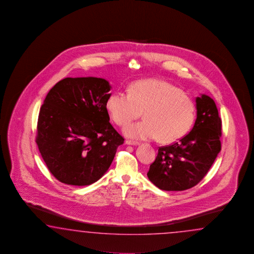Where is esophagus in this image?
<instances>
[{
	"instance_id": "obj_1",
	"label": "esophagus",
	"mask_w": 254,
	"mask_h": 254,
	"mask_svg": "<svg viewBox=\"0 0 254 254\" xmlns=\"http://www.w3.org/2000/svg\"><path fill=\"white\" fill-rule=\"evenodd\" d=\"M125 143L128 145H138V141H135V140H127L125 141Z\"/></svg>"
}]
</instances>
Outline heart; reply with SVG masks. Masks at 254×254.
<instances>
[{
    "instance_id": "b5f03b06",
    "label": "heart",
    "mask_w": 254,
    "mask_h": 254,
    "mask_svg": "<svg viewBox=\"0 0 254 254\" xmlns=\"http://www.w3.org/2000/svg\"><path fill=\"white\" fill-rule=\"evenodd\" d=\"M111 118L119 126L129 125L143 114L144 120L129 125L126 136L133 139L158 138L171 143L188 132L195 118L192 100L178 87L160 80H142L129 86L128 93L116 92L107 100Z\"/></svg>"
}]
</instances>
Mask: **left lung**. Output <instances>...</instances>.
<instances>
[{"instance_id": "left-lung-1", "label": "left lung", "mask_w": 254, "mask_h": 254, "mask_svg": "<svg viewBox=\"0 0 254 254\" xmlns=\"http://www.w3.org/2000/svg\"><path fill=\"white\" fill-rule=\"evenodd\" d=\"M197 118L189 133L179 141L159 147L147 176L163 190H184L200 183L221 149V119L214 101L196 98Z\"/></svg>"}]
</instances>
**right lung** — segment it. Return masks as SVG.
Masks as SVG:
<instances>
[{
    "label": "right lung",
    "instance_id": "right-lung-1",
    "mask_svg": "<svg viewBox=\"0 0 254 254\" xmlns=\"http://www.w3.org/2000/svg\"><path fill=\"white\" fill-rule=\"evenodd\" d=\"M111 86L102 78H65L40 109L36 143L50 173L63 184L90 185L107 172L125 141L110 124Z\"/></svg>",
    "mask_w": 254,
    "mask_h": 254
}]
</instances>
